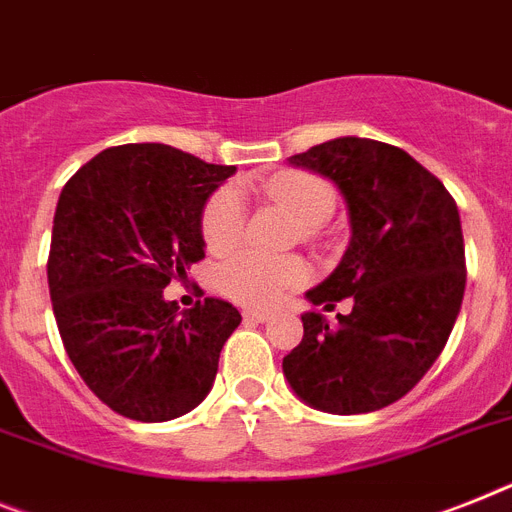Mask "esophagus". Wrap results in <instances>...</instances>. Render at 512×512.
<instances>
[{
	"label": "esophagus",
	"mask_w": 512,
	"mask_h": 512,
	"mask_svg": "<svg viewBox=\"0 0 512 512\" xmlns=\"http://www.w3.org/2000/svg\"><path fill=\"white\" fill-rule=\"evenodd\" d=\"M244 317L252 322H265L270 320V312H265V309H244Z\"/></svg>",
	"instance_id": "esophagus-1"
}]
</instances>
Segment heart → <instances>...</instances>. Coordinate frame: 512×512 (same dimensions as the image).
Segmentation results:
<instances>
[{
	"mask_svg": "<svg viewBox=\"0 0 512 512\" xmlns=\"http://www.w3.org/2000/svg\"><path fill=\"white\" fill-rule=\"evenodd\" d=\"M268 200L291 210L304 226L315 229L336 208V190L328 179L309 171H283L260 184ZM203 239L213 252H229L244 236V200L234 187H221L203 208ZM309 268L299 257H273L244 249L221 268V289L247 307H273L302 286Z\"/></svg>",
	"mask_w": 512,
	"mask_h": 512,
	"instance_id": "b5f03b06",
	"label": "heart"
}]
</instances>
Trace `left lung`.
<instances>
[{
    "label": "left lung",
    "instance_id": "left-lung-1",
    "mask_svg": "<svg viewBox=\"0 0 512 512\" xmlns=\"http://www.w3.org/2000/svg\"><path fill=\"white\" fill-rule=\"evenodd\" d=\"M328 176L346 197L351 242L312 304L354 309L330 328L302 315L304 338L283 375L304 403L328 414L390 406L427 375L448 343L466 289L458 205L445 184L395 145L338 137L289 158Z\"/></svg>",
    "mask_w": 512,
    "mask_h": 512
}]
</instances>
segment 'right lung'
<instances>
[{"label":"right lung","mask_w":512,"mask_h":512,"mask_svg":"<svg viewBox=\"0 0 512 512\" xmlns=\"http://www.w3.org/2000/svg\"><path fill=\"white\" fill-rule=\"evenodd\" d=\"M234 166L161 143L101 150L59 195L46 273L70 362L111 411L137 422L187 414L213 388L223 343L242 322L205 296L163 299L205 257L203 208Z\"/></svg>","instance_id":"right-lung-1"}]
</instances>
